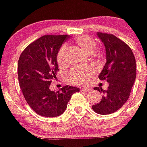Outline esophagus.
Listing matches in <instances>:
<instances>
[{"mask_svg": "<svg viewBox=\"0 0 147 147\" xmlns=\"http://www.w3.org/2000/svg\"><path fill=\"white\" fill-rule=\"evenodd\" d=\"M82 90L84 92H89L91 90V88L90 87H82Z\"/></svg>", "mask_w": 147, "mask_h": 147, "instance_id": "obj_1", "label": "esophagus"}]
</instances>
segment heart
Masks as SVG:
<instances>
[{"instance_id":"1","label":"heart","mask_w":147,"mask_h":147,"mask_svg":"<svg viewBox=\"0 0 147 147\" xmlns=\"http://www.w3.org/2000/svg\"><path fill=\"white\" fill-rule=\"evenodd\" d=\"M75 42L87 55L92 54L97 48V42L89 35H81L75 38ZM57 64L60 67L65 66L67 62L66 47L62 46L57 55ZM94 69L92 67H76L72 69L68 74V79L75 84H82L90 80L94 74Z\"/></svg>"}]
</instances>
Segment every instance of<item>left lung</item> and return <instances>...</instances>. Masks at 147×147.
Listing matches in <instances>:
<instances>
[{"label": "left lung", "instance_id": "8db88e82", "mask_svg": "<svg viewBox=\"0 0 147 147\" xmlns=\"http://www.w3.org/2000/svg\"><path fill=\"white\" fill-rule=\"evenodd\" d=\"M106 51V63L99 75L100 80L109 84L106 90L102 87L94 90L102 93V100L92 105V109L100 115L115 112L127 101L136 79L137 65L132 50L124 42L112 34L97 32Z\"/></svg>", "mask_w": 147, "mask_h": 147}]
</instances>
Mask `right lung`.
<instances>
[{"label": "right lung", "mask_w": 147, "mask_h": 147, "mask_svg": "<svg viewBox=\"0 0 147 147\" xmlns=\"http://www.w3.org/2000/svg\"><path fill=\"white\" fill-rule=\"evenodd\" d=\"M69 35H44L30 44L18 60L19 84L27 103L34 112L46 117L61 115L78 87L65 86L52 91L50 83L59 70L57 55Z\"/></svg>", "instance_id": "obj_1"}]
</instances>
